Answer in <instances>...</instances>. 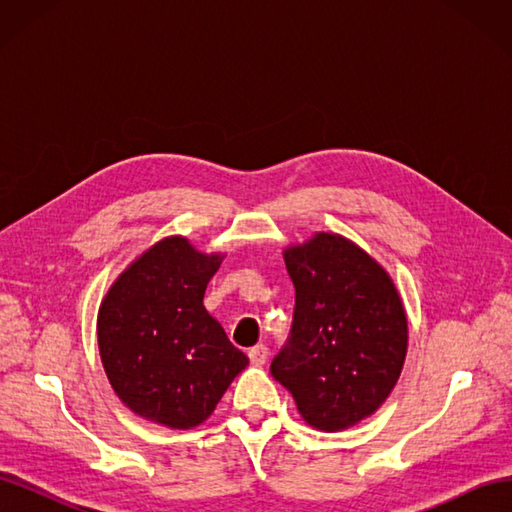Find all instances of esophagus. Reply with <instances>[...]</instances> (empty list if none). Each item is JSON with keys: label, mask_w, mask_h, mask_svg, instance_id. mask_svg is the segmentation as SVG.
<instances>
[{"label": "esophagus", "mask_w": 512, "mask_h": 512, "mask_svg": "<svg viewBox=\"0 0 512 512\" xmlns=\"http://www.w3.org/2000/svg\"><path fill=\"white\" fill-rule=\"evenodd\" d=\"M247 356H250L252 365H265L267 363V356H269V350H267L265 344H256L254 348H250Z\"/></svg>", "instance_id": "1"}]
</instances>
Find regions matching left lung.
Returning <instances> with one entry per match:
<instances>
[{"mask_svg": "<svg viewBox=\"0 0 512 512\" xmlns=\"http://www.w3.org/2000/svg\"><path fill=\"white\" fill-rule=\"evenodd\" d=\"M294 316L271 374L307 425L348 429L374 414L404 369L408 318L378 262L333 232L284 250Z\"/></svg>", "mask_w": 512, "mask_h": 512, "instance_id": "1", "label": "left lung"}]
</instances>
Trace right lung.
Masks as SVG:
<instances>
[{
    "label": "right lung",
    "instance_id": "right-lung-1",
    "mask_svg": "<svg viewBox=\"0 0 512 512\" xmlns=\"http://www.w3.org/2000/svg\"><path fill=\"white\" fill-rule=\"evenodd\" d=\"M222 258L198 252L185 237H166L102 299L98 346L106 378L145 421L170 429L200 425L250 363L203 305Z\"/></svg>",
    "mask_w": 512,
    "mask_h": 512
}]
</instances>
